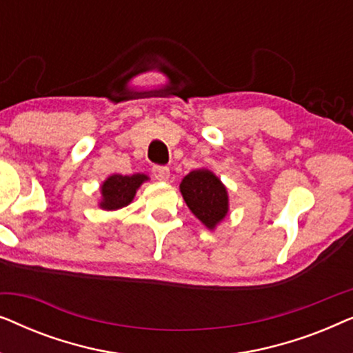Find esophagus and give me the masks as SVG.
<instances>
[{
    "label": "esophagus",
    "instance_id": "34e87169",
    "mask_svg": "<svg viewBox=\"0 0 353 353\" xmlns=\"http://www.w3.org/2000/svg\"><path fill=\"white\" fill-rule=\"evenodd\" d=\"M152 173H154V178L159 181H168V178H170V170H168V167L154 165Z\"/></svg>",
    "mask_w": 353,
    "mask_h": 353
}]
</instances>
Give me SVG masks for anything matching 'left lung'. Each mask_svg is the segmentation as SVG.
<instances>
[{
	"instance_id": "1",
	"label": "left lung",
	"mask_w": 353,
	"mask_h": 353,
	"mask_svg": "<svg viewBox=\"0 0 353 353\" xmlns=\"http://www.w3.org/2000/svg\"><path fill=\"white\" fill-rule=\"evenodd\" d=\"M180 192L192 215L214 231L230 210L228 190L209 168H196L180 183Z\"/></svg>"
}]
</instances>
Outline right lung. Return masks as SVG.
Instances as JSON below:
<instances>
[{
  "instance_id": "obj_1",
  "label": "right lung",
  "mask_w": 353,
  "mask_h": 353,
  "mask_svg": "<svg viewBox=\"0 0 353 353\" xmlns=\"http://www.w3.org/2000/svg\"><path fill=\"white\" fill-rule=\"evenodd\" d=\"M148 180L149 176L144 173H133V175L114 173V175H109L99 188L101 199L98 205L108 212L123 209V207L132 204L139 186Z\"/></svg>"
}]
</instances>
